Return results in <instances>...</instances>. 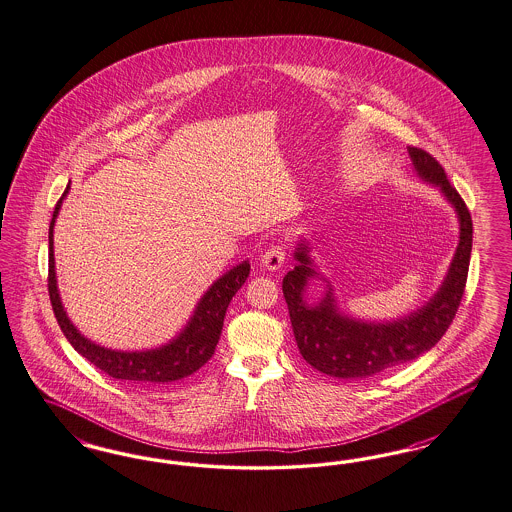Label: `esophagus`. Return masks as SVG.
<instances>
[{"label": "esophagus", "mask_w": 512, "mask_h": 512, "mask_svg": "<svg viewBox=\"0 0 512 512\" xmlns=\"http://www.w3.org/2000/svg\"><path fill=\"white\" fill-rule=\"evenodd\" d=\"M261 263L265 266L266 270H280L284 263H286V249L282 246H272L266 249L261 257Z\"/></svg>", "instance_id": "1"}]
</instances>
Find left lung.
<instances>
[{
    "label": "left lung",
    "instance_id": "8db88e82",
    "mask_svg": "<svg viewBox=\"0 0 512 512\" xmlns=\"http://www.w3.org/2000/svg\"><path fill=\"white\" fill-rule=\"evenodd\" d=\"M408 152L415 175L438 188L453 207L459 221V244L442 286L423 307L396 320L373 322L339 310L333 287L310 257L307 238L299 240L293 253L297 265L287 272L282 289L301 356L329 377L360 381L419 358L442 339L461 303L471 263V213L429 152L413 146ZM310 279L327 282V293L316 304H308L304 297Z\"/></svg>",
    "mask_w": 512,
    "mask_h": 512
}]
</instances>
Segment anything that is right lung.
Here are the masks:
<instances>
[{"label":"right lung","instance_id":"add662e5","mask_svg":"<svg viewBox=\"0 0 512 512\" xmlns=\"http://www.w3.org/2000/svg\"><path fill=\"white\" fill-rule=\"evenodd\" d=\"M68 190L70 186H66L61 200L57 202L51 226H49V284H47L55 318L68 343L76 348L85 360H89L106 375L127 383L167 385L198 371L215 352L221 337L223 322H225L226 308L249 276V261H242L240 265L232 266L221 278H217L198 301L194 314L181 329V333L164 343L162 347L146 348V350H114V348L97 345L72 324V320L68 318L66 310L62 307L59 286H57L53 228L61 211L62 200L66 198Z\"/></svg>","mask_w":512,"mask_h":512}]
</instances>
